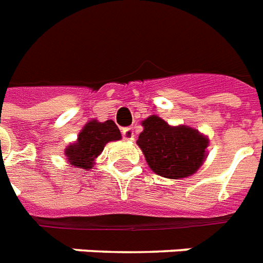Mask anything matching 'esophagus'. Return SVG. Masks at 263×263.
I'll return each mask as SVG.
<instances>
[{
    "label": "esophagus",
    "mask_w": 263,
    "mask_h": 263,
    "mask_svg": "<svg viewBox=\"0 0 263 263\" xmlns=\"http://www.w3.org/2000/svg\"><path fill=\"white\" fill-rule=\"evenodd\" d=\"M122 137L125 140H129V141H133L134 140V129L133 127H125L122 130Z\"/></svg>",
    "instance_id": "obj_1"
}]
</instances>
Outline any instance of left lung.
I'll return each instance as SVG.
<instances>
[{
  "label": "left lung",
  "instance_id": "1",
  "mask_svg": "<svg viewBox=\"0 0 263 263\" xmlns=\"http://www.w3.org/2000/svg\"><path fill=\"white\" fill-rule=\"evenodd\" d=\"M137 140L149 167L157 175L179 179L193 175L203 163L208 140L187 126L172 127L156 115L142 122Z\"/></svg>",
  "mask_w": 263,
  "mask_h": 263
}]
</instances>
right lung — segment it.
Returning <instances> with one entry per match:
<instances>
[{"instance_id":"right-lung-1","label":"right lung","mask_w":263,"mask_h":263,"mask_svg":"<svg viewBox=\"0 0 263 263\" xmlns=\"http://www.w3.org/2000/svg\"><path fill=\"white\" fill-rule=\"evenodd\" d=\"M117 140H121V132L114 122L91 121L84 126L77 142L69 145L65 153L73 167L87 170L92 167L95 157L102 153L104 145Z\"/></svg>"}]
</instances>
